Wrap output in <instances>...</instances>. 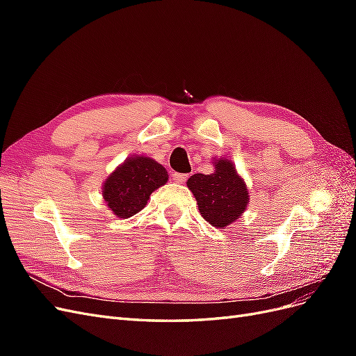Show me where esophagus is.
<instances>
[{"mask_svg": "<svg viewBox=\"0 0 356 356\" xmlns=\"http://www.w3.org/2000/svg\"><path fill=\"white\" fill-rule=\"evenodd\" d=\"M188 175L187 174H178V172H175V174H172V179H174L175 182H179V184H184V182L187 181Z\"/></svg>", "mask_w": 356, "mask_h": 356, "instance_id": "1", "label": "esophagus"}]
</instances>
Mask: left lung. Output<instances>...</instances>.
<instances>
[{
    "mask_svg": "<svg viewBox=\"0 0 356 356\" xmlns=\"http://www.w3.org/2000/svg\"><path fill=\"white\" fill-rule=\"evenodd\" d=\"M213 169L211 175H191L187 187L197 200L202 217L213 227L222 229L245 212L250 196L232 160L215 159Z\"/></svg>",
    "mask_w": 356,
    "mask_h": 356,
    "instance_id": "left-lung-1",
    "label": "left lung"
}]
</instances>
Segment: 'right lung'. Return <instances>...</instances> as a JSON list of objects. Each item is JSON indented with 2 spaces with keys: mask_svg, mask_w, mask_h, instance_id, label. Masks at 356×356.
Listing matches in <instances>:
<instances>
[{
  "mask_svg": "<svg viewBox=\"0 0 356 356\" xmlns=\"http://www.w3.org/2000/svg\"><path fill=\"white\" fill-rule=\"evenodd\" d=\"M166 169L156 160L135 156L124 160L102 186V197L118 218H129L141 211L149 195L168 182Z\"/></svg>",
  "mask_w": 356,
  "mask_h": 356,
  "instance_id": "add662e5",
  "label": "right lung"
}]
</instances>
